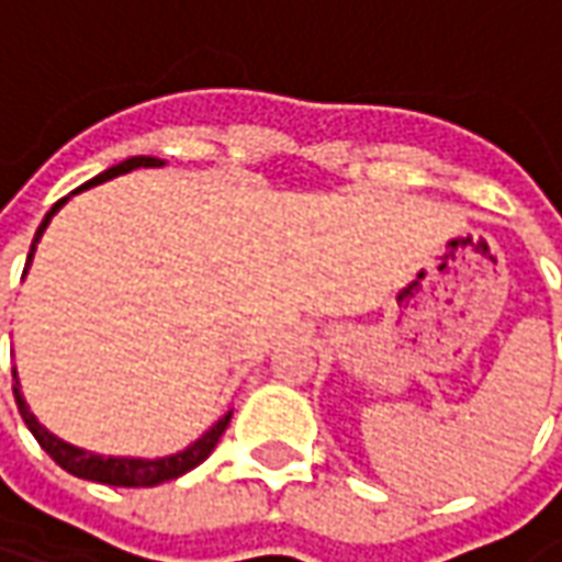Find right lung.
<instances>
[{"instance_id":"add662e5","label":"right lung","mask_w":562,"mask_h":562,"mask_svg":"<svg viewBox=\"0 0 562 562\" xmlns=\"http://www.w3.org/2000/svg\"><path fill=\"white\" fill-rule=\"evenodd\" d=\"M165 161L156 159V156H132V159L120 161L114 168H108L102 171L99 177H92L90 183H83L80 189H75L71 195H78L83 189H90V186H99L104 180H114L120 173H128L135 171V168H161ZM59 198L54 207L47 210V216L42 220L38 225V232L32 237V246H30V258H26V268H23V277H26V270L32 265V256H35V246L42 244V234L47 232V225L54 220L59 207L66 204L68 198ZM14 373V401H18V409L23 415V422L26 427L32 430V436L38 439V446L50 454V458L63 467L66 472L71 475H78V479H87V482H99V484H111V487H153V484H161V482H171V479H180L186 475L189 470H195L198 463H204L210 458V451L216 448L220 442V436L225 434V427L232 422V409L222 415L220 422L210 427L207 434L198 436L192 446H186L183 451H177V454H168V458H114V454H95V451H87V448H78L66 442V439H59L56 434H50L47 427H44L35 415L30 413V406L23 401V391H20V379H18V370H11Z\"/></svg>"}]
</instances>
